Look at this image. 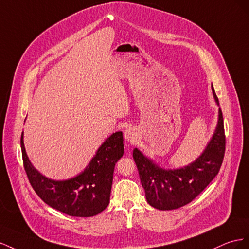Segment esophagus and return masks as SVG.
<instances>
[{"mask_svg": "<svg viewBox=\"0 0 249 249\" xmlns=\"http://www.w3.org/2000/svg\"><path fill=\"white\" fill-rule=\"evenodd\" d=\"M124 138L125 140L128 142V143H134V142L137 141V138H138V134H137V131L134 130L133 128H127L125 131H124Z\"/></svg>", "mask_w": 249, "mask_h": 249, "instance_id": "obj_1", "label": "esophagus"}]
</instances>
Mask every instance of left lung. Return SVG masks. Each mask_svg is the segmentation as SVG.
Masks as SVG:
<instances>
[{"label":"left lung","mask_w":249,"mask_h":249,"mask_svg":"<svg viewBox=\"0 0 249 249\" xmlns=\"http://www.w3.org/2000/svg\"><path fill=\"white\" fill-rule=\"evenodd\" d=\"M212 93L219 107L213 84ZM224 151V125L220 107L217 125L207 146L200 155L187 166L174 169L161 167L138 148H134L133 160L139 170L147 202L161 211L175 210L190 203L218 174L223 161Z\"/></svg>","instance_id":"8db88e82"}]
</instances>
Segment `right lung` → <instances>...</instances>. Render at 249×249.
<instances>
[{"instance_id":"add662e5","label":"right lung","mask_w":249,"mask_h":249,"mask_svg":"<svg viewBox=\"0 0 249 249\" xmlns=\"http://www.w3.org/2000/svg\"><path fill=\"white\" fill-rule=\"evenodd\" d=\"M24 167L32 188L50 207L73 217H93L109 203L113 170L124 154L123 133L105 139L83 171L68 179H52L40 173L29 160L20 138Z\"/></svg>"}]
</instances>
